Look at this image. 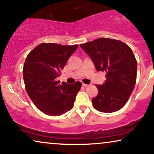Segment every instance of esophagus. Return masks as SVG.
I'll return each mask as SVG.
<instances>
[{
    "instance_id": "1",
    "label": "esophagus",
    "mask_w": 154,
    "mask_h": 154,
    "mask_svg": "<svg viewBox=\"0 0 154 154\" xmlns=\"http://www.w3.org/2000/svg\"><path fill=\"white\" fill-rule=\"evenodd\" d=\"M82 86H84L85 88H87V87L89 86V85H87V84H85V83H83L82 84Z\"/></svg>"
}]
</instances>
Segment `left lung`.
Wrapping results in <instances>:
<instances>
[{
    "label": "left lung",
    "mask_w": 154,
    "mask_h": 154,
    "mask_svg": "<svg viewBox=\"0 0 154 154\" xmlns=\"http://www.w3.org/2000/svg\"><path fill=\"white\" fill-rule=\"evenodd\" d=\"M97 71L106 72L103 85H96L97 97L92 100L96 110L113 112L121 109L132 93L136 82L137 61L132 49L121 41L100 38L80 44Z\"/></svg>",
    "instance_id": "8db88e82"
}]
</instances>
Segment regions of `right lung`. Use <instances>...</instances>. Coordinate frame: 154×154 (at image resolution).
Listing matches in <instances>:
<instances>
[{"instance_id":"right-lung-1","label":"right lung","mask_w":154,"mask_h":154,"mask_svg":"<svg viewBox=\"0 0 154 154\" xmlns=\"http://www.w3.org/2000/svg\"><path fill=\"white\" fill-rule=\"evenodd\" d=\"M77 47L42 43L27 55L23 68L26 90L35 106L47 116H62L74 106L82 83L59 85L56 78Z\"/></svg>"}]
</instances>
